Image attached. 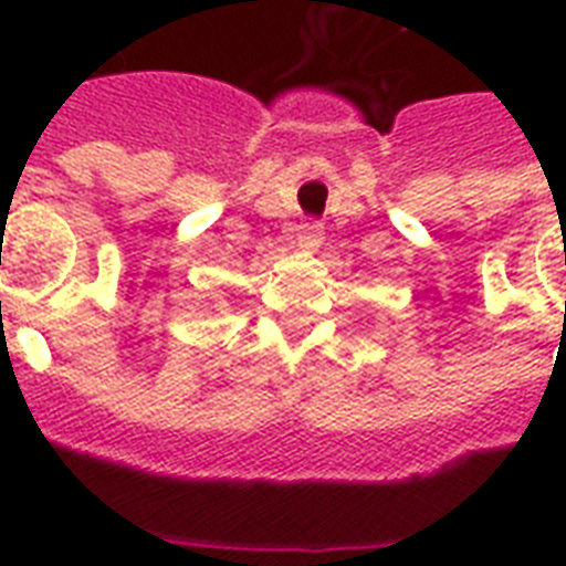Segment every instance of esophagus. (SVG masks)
Masks as SVG:
<instances>
[{
    "mask_svg": "<svg viewBox=\"0 0 566 566\" xmlns=\"http://www.w3.org/2000/svg\"><path fill=\"white\" fill-rule=\"evenodd\" d=\"M296 243L302 249H317L323 243V229H319V222L314 220H305L300 226V234H296Z\"/></svg>",
    "mask_w": 566,
    "mask_h": 566,
    "instance_id": "34e87169",
    "label": "esophagus"
}]
</instances>
